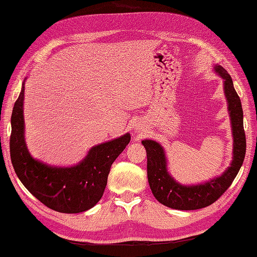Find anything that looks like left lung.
<instances>
[{"instance_id": "1", "label": "left lung", "mask_w": 257, "mask_h": 257, "mask_svg": "<svg viewBox=\"0 0 257 257\" xmlns=\"http://www.w3.org/2000/svg\"><path fill=\"white\" fill-rule=\"evenodd\" d=\"M214 71L223 78L224 94L227 101V109L232 125L233 160L226 171L215 179L196 185H184L176 182L167 171V161L163 146L153 140L142 141L148 155V179L151 191L156 200L167 207L192 211L211 205L231 186L244 162L246 139L242 103L228 73L221 65L214 66Z\"/></svg>"}]
</instances>
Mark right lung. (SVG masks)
<instances>
[{
    "mask_svg": "<svg viewBox=\"0 0 257 257\" xmlns=\"http://www.w3.org/2000/svg\"><path fill=\"white\" fill-rule=\"evenodd\" d=\"M24 84L14 104L10 139L11 161L20 181L31 194L60 213L85 212L101 200L113 162L131 141L128 133L93 146L80 163L54 166L32 158L25 143Z\"/></svg>",
    "mask_w": 257,
    "mask_h": 257,
    "instance_id": "right-lung-1",
    "label": "right lung"
}]
</instances>
